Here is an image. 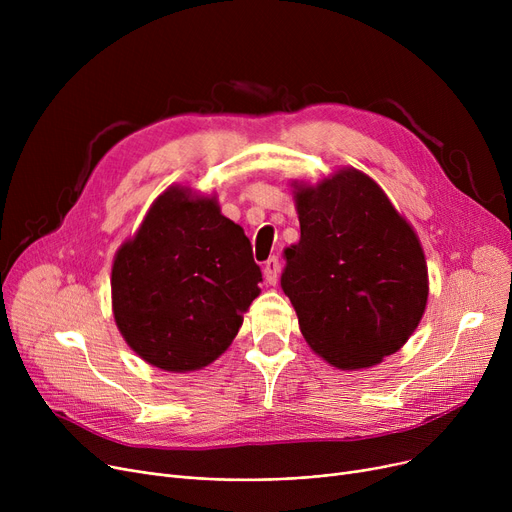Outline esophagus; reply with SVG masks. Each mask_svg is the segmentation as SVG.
<instances>
[{"mask_svg":"<svg viewBox=\"0 0 512 512\" xmlns=\"http://www.w3.org/2000/svg\"><path fill=\"white\" fill-rule=\"evenodd\" d=\"M263 278H265V284H270V286H274L278 282V278H280V261H278V257H270V259L265 261V265H263Z\"/></svg>","mask_w":512,"mask_h":512,"instance_id":"1","label":"esophagus"}]
</instances>
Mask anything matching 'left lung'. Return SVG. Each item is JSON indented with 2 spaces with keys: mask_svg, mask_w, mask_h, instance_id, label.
I'll list each match as a JSON object with an SVG mask.
<instances>
[{
  "mask_svg": "<svg viewBox=\"0 0 512 512\" xmlns=\"http://www.w3.org/2000/svg\"><path fill=\"white\" fill-rule=\"evenodd\" d=\"M290 186L301 240L284 251L282 290L303 338L342 371L382 363L405 346L427 307L417 232L361 170Z\"/></svg>",
  "mask_w": 512,
  "mask_h": 512,
  "instance_id": "obj_1",
  "label": "left lung"
}]
</instances>
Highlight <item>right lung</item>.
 <instances>
[{
	"instance_id": "right-lung-1",
	"label": "right lung",
	"mask_w": 512,
	"mask_h": 512,
	"mask_svg": "<svg viewBox=\"0 0 512 512\" xmlns=\"http://www.w3.org/2000/svg\"><path fill=\"white\" fill-rule=\"evenodd\" d=\"M259 282L251 242L218 195L172 184L114 257L112 313L143 361L199 371L228 351Z\"/></svg>"
}]
</instances>
